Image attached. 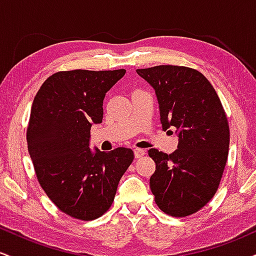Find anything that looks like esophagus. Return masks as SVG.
Returning a JSON list of instances; mask_svg holds the SVG:
<instances>
[{"mask_svg": "<svg viewBox=\"0 0 256 256\" xmlns=\"http://www.w3.org/2000/svg\"><path fill=\"white\" fill-rule=\"evenodd\" d=\"M146 150L144 149H140V148H137V149H134V156H136L137 158H142V156H144L146 155Z\"/></svg>", "mask_w": 256, "mask_h": 256, "instance_id": "obj_1", "label": "esophagus"}]
</instances>
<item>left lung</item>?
<instances>
[{
  "instance_id": "1",
  "label": "left lung",
  "mask_w": 256,
  "mask_h": 256,
  "mask_svg": "<svg viewBox=\"0 0 256 256\" xmlns=\"http://www.w3.org/2000/svg\"><path fill=\"white\" fill-rule=\"evenodd\" d=\"M155 89L164 130L178 134L172 154L149 149L155 161L150 189L155 204L183 218L204 208L218 190L228 162L230 128L218 94L198 70L160 64L137 70Z\"/></svg>"
}]
</instances>
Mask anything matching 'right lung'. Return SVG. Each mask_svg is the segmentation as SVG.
<instances>
[{"mask_svg": "<svg viewBox=\"0 0 256 256\" xmlns=\"http://www.w3.org/2000/svg\"><path fill=\"white\" fill-rule=\"evenodd\" d=\"M125 72H56L32 104L26 140L37 180L52 204L74 219H98L110 210L134 158L122 146L110 152L89 148L91 125L104 118L106 92Z\"/></svg>", "mask_w": 256, "mask_h": 256, "instance_id": "right-lung-1", "label": "right lung"}]
</instances>
